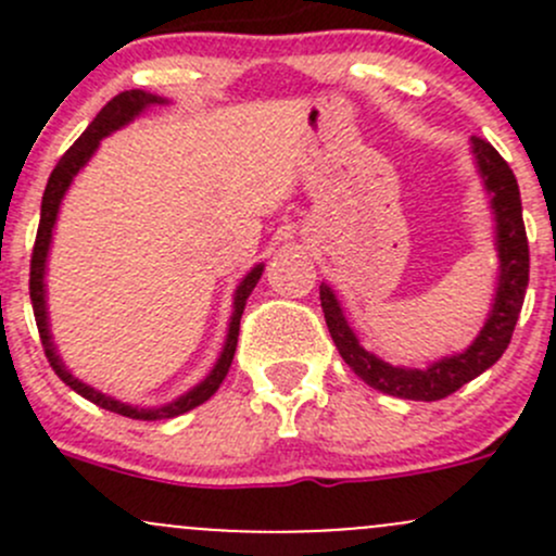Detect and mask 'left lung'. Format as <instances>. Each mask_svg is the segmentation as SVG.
<instances>
[{"label":"left lung","instance_id":"left-lung-1","mask_svg":"<svg viewBox=\"0 0 556 556\" xmlns=\"http://www.w3.org/2000/svg\"><path fill=\"white\" fill-rule=\"evenodd\" d=\"M476 166H479L484 188L490 193L492 215H495V242L501 257V277H497L495 304L484 328L479 330L473 344L465 352L444 357L428 368H397L384 363L374 352L363 350L357 336L352 333L339 299L328 285H319V304H323L325 323L336 350L344 357L346 366L374 390L387 395L406 397V401H441L459 387L468 384L486 368L501 361L503 352L511 344L514 328L525 304L527 282H530V247H527L525 220H521L519 185L511 166L501 159L486 139H470Z\"/></svg>","mask_w":556,"mask_h":556}]
</instances>
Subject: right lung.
<instances>
[{
  "label": "right lung",
  "mask_w": 556,
  "mask_h": 556,
  "mask_svg": "<svg viewBox=\"0 0 556 556\" xmlns=\"http://www.w3.org/2000/svg\"><path fill=\"white\" fill-rule=\"evenodd\" d=\"M153 104H166V99L155 97V93L148 91H123L117 93L112 102H106L102 106L97 117L91 121V126L83 131V137L61 155V161L55 164V169L50 172L48 185H45V193H42V212H39V228H37V239H35V252H31V271H29V295H31V306H35V319H37V330H39V341L45 346V357L48 363L53 366V371L59 374V379L64 384H70L77 395H83L86 401L97 403V406L106 408V412H115L121 417H131V419H144V422H153V419H172L179 417V414L190 412V408L201 406L204 401H210L212 395L217 392V387L223 384L226 379L228 368H231L233 361V352H237V341H239V323H242V312L247 299L250 293L255 290L257 279L263 274V263H257L250 274L239 282L237 293H233V314H231V323H228V336H226V346H223L220 357H217L215 368L210 371V377L204 382H199L193 390H188L185 395H179L177 401L166 403V406L159 408H139V406H128V403L115 401V397L104 395V392L93 390L91 384L80 382V379L72 377L66 371V366L61 363L59 352H55L53 339H50V328H48V306H45V266H48V250H50V239H53V226H55V217H59V206L64 193L70 190L72 179L75 174L83 169V166L91 161V155L97 153L99 142L106 137V134L117 131L123 128L126 123H131L134 117L142 115L148 106Z\"/></svg>",
  "instance_id": "1"
}]
</instances>
